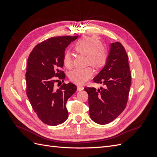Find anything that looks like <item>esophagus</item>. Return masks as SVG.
Returning a JSON list of instances; mask_svg holds the SVG:
<instances>
[{
    "label": "esophagus",
    "instance_id": "34e87169",
    "mask_svg": "<svg viewBox=\"0 0 157 157\" xmlns=\"http://www.w3.org/2000/svg\"><path fill=\"white\" fill-rule=\"evenodd\" d=\"M83 89H84V87L82 86H80V85L77 86V90H78V91H81V90H82Z\"/></svg>",
    "mask_w": 157,
    "mask_h": 157
}]
</instances>
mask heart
<instances>
[{"instance_id":"obj_1","label":"heart","mask_w":157,"mask_h":157,"mask_svg":"<svg viewBox=\"0 0 157 157\" xmlns=\"http://www.w3.org/2000/svg\"><path fill=\"white\" fill-rule=\"evenodd\" d=\"M75 50L79 54L86 55V63L96 69L101 68L107 59V48L103 42L96 36H84L79 39L74 46ZM63 64L65 67L71 69L73 66L72 55L69 52H65L62 57ZM94 71L91 67L77 68L69 74L71 81L77 84L86 82L92 77Z\"/></svg>"}]
</instances>
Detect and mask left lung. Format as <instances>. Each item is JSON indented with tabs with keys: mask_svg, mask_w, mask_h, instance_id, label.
Returning <instances> with one entry per match:
<instances>
[{
	"mask_svg": "<svg viewBox=\"0 0 157 157\" xmlns=\"http://www.w3.org/2000/svg\"><path fill=\"white\" fill-rule=\"evenodd\" d=\"M128 56L119 42L111 44L107 63L94 82L103 83L105 88L96 90L85 87L88 94L90 117L99 124L112 122L124 110L131 85Z\"/></svg>",
	"mask_w": 157,
	"mask_h": 157,
	"instance_id": "obj_1",
	"label": "left lung"
}]
</instances>
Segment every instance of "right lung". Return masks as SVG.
<instances>
[{
  "mask_svg": "<svg viewBox=\"0 0 157 157\" xmlns=\"http://www.w3.org/2000/svg\"><path fill=\"white\" fill-rule=\"evenodd\" d=\"M77 36H54L36 45L27 59L26 92L39 119L50 126L62 124L68 118L66 103L77 90L72 83L54 87L56 78L64 80L62 57L71 42Z\"/></svg>",
  "mask_w": 157,
  "mask_h": 157,
  "instance_id": "1",
  "label": "right lung"
}]
</instances>
